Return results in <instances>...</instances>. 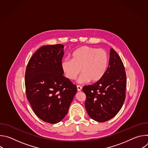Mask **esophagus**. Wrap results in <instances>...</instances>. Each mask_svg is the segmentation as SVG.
Wrapping results in <instances>:
<instances>
[{
	"instance_id": "obj_1",
	"label": "esophagus",
	"mask_w": 148,
	"mask_h": 148,
	"mask_svg": "<svg viewBox=\"0 0 148 148\" xmlns=\"http://www.w3.org/2000/svg\"><path fill=\"white\" fill-rule=\"evenodd\" d=\"M77 88L78 91H81V90H82V87L80 86H77Z\"/></svg>"
}]
</instances>
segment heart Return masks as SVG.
Listing matches in <instances>:
<instances>
[{
	"mask_svg": "<svg viewBox=\"0 0 148 148\" xmlns=\"http://www.w3.org/2000/svg\"><path fill=\"white\" fill-rule=\"evenodd\" d=\"M71 60L64 59L61 62V68L66 77L75 79L81 71L78 82L84 83L90 81H100L107 71L108 65L107 53L103 49L82 46L75 50L71 55Z\"/></svg>",
	"mask_w": 148,
	"mask_h": 148,
	"instance_id": "obj_1",
	"label": "heart"
}]
</instances>
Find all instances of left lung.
Returning a JSON list of instances; mask_svg holds the SVG:
<instances>
[{
	"instance_id": "8db88e82",
	"label": "left lung",
	"mask_w": 148,
	"mask_h": 148,
	"mask_svg": "<svg viewBox=\"0 0 148 148\" xmlns=\"http://www.w3.org/2000/svg\"><path fill=\"white\" fill-rule=\"evenodd\" d=\"M126 76L123 62L112 48L109 65L102 78L82 88L86 95L85 106L94 120L103 122L114 118L121 109L125 99Z\"/></svg>"
}]
</instances>
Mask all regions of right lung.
<instances>
[{
    "instance_id": "1",
    "label": "right lung",
    "mask_w": 148,
    "mask_h": 148,
    "mask_svg": "<svg viewBox=\"0 0 148 148\" xmlns=\"http://www.w3.org/2000/svg\"><path fill=\"white\" fill-rule=\"evenodd\" d=\"M64 46H44L32 56L26 67L27 98L34 114L51 124L60 122L69 111L77 87L61 68Z\"/></svg>"
}]
</instances>
